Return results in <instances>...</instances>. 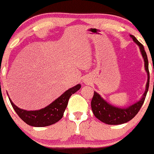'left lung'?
Segmentation results:
<instances>
[{
	"label": "left lung",
	"mask_w": 154,
	"mask_h": 154,
	"mask_svg": "<svg viewBox=\"0 0 154 154\" xmlns=\"http://www.w3.org/2000/svg\"><path fill=\"white\" fill-rule=\"evenodd\" d=\"M131 38L133 41L139 46L144 61V67L146 72L147 74V82L146 84V90L143 97H141L139 101L134 103L131 106L127 108H119L112 106L110 103H107L105 100H103L99 93L94 92L93 97L91 101V108L94 116L103 122L107 125H121L128 122L131 120L140 111V108L144 102L146 98V93L148 91L149 84H150V73L148 68V59L146 56V52L144 51L143 45L138 42V40L134 36L130 35Z\"/></svg>",
	"instance_id": "8db88e82"
}]
</instances>
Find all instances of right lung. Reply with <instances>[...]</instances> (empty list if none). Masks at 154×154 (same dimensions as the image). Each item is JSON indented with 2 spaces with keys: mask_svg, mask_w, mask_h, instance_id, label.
Wrapping results in <instances>:
<instances>
[{
  "mask_svg": "<svg viewBox=\"0 0 154 154\" xmlns=\"http://www.w3.org/2000/svg\"><path fill=\"white\" fill-rule=\"evenodd\" d=\"M80 84L71 87L48 106L35 111H27L20 109L14 104L11 99L9 98V100L14 109L24 122L33 127H45L57 122L63 117L69 98L80 90Z\"/></svg>",
  "mask_w": 154,
  "mask_h": 154,
  "instance_id": "add662e5",
  "label": "right lung"
}]
</instances>
